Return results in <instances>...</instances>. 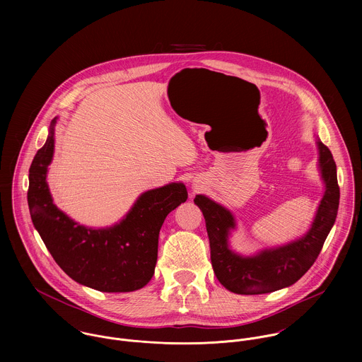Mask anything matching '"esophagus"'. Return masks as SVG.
<instances>
[{
    "label": "esophagus",
    "instance_id": "1",
    "mask_svg": "<svg viewBox=\"0 0 362 362\" xmlns=\"http://www.w3.org/2000/svg\"><path fill=\"white\" fill-rule=\"evenodd\" d=\"M197 189H198V188H194V191H197Z\"/></svg>",
    "mask_w": 362,
    "mask_h": 362
}]
</instances>
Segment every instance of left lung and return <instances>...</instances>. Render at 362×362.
I'll use <instances>...</instances> for the list:
<instances>
[{"instance_id":"left-lung-1","label":"left lung","mask_w":362,"mask_h":362,"mask_svg":"<svg viewBox=\"0 0 362 362\" xmlns=\"http://www.w3.org/2000/svg\"><path fill=\"white\" fill-rule=\"evenodd\" d=\"M319 165L326 192L320 201L313 224L305 237L288 245L263 251L255 257H240L228 250V231L234 228V218L228 210L197 195L194 202L204 213L206 223L210 259L217 280L235 294H264L294 284L313 264L330 233L339 209L340 188L336 163L326 145L317 142Z\"/></svg>"}]
</instances>
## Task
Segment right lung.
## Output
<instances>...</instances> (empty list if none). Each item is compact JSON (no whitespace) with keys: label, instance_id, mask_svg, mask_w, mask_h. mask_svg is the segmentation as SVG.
I'll use <instances>...</instances> for the list:
<instances>
[{"label":"right lung","instance_id":"right-lung-1","mask_svg":"<svg viewBox=\"0 0 362 362\" xmlns=\"http://www.w3.org/2000/svg\"><path fill=\"white\" fill-rule=\"evenodd\" d=\"M52 152V128L29 168L28 204L33 226L57 264L75 281L104 293L145 287L155 273L164 218L188 199L185 185L174 182L148 191L119 224L92 230L72 221L52 204L46 182Z\"/></svg>","mask_w":362,"mask_h":362}]
</instances>
